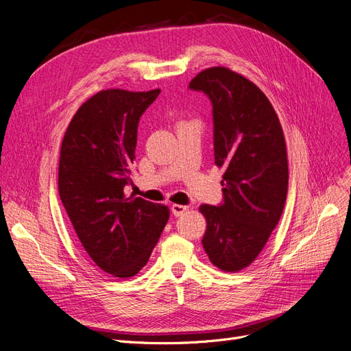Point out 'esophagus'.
<instances>
[{
	"mask_svg": "<svg viewBox=\"0 0 351 351\" xmlns=\"http://www.w3.org/2000/svg\"><path fill=\"white\" fill-rule=\"evenodd\" d=\"M171 210H172V214H173L175 217H180V215H184V213L188 210V206L180 205V204H172Z\"/></svg>",
	"mask_w": 351,
	"mask_h": 351,
	"instance_id": "obj_1",
	"label": "esophagus"
}]
</instances>
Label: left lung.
<instances>
[{"label": "left lung", "mask_w": 351, "mask_h": 351, "mask_svg": "<svg viewBox=\"0 0 351 351\" xmlns=\"http://www.w3.org/2000/svg\"><path fill=\"white\" fill-rule=\"evenodd\" d=\"M189 88L213 102L215 165L224 202L201 205L205 253L224 271L249 267L278 226L288 193V153L279 117L262 89L224 66L201 71Z\"/></svg>", "instance_id": "left-lung-1"}]
</instances>
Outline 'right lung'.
Returning <instances> with one entry per match:
<instances>
[{
  "instance_id": "obj_1",
  "label": "right lung",
  "mask_w": 351,
  "mask_h": 351,
  "mask_svg": "<svg viewBox=\"0 0 351 351\" xmlns=\"http://www.w3.org/2000/svg\"><path fill=\"white\" fill-rule=\"evenodd\" d=\"M160 89H104L77 108L64 132L59 197L82 247L114 278L146 266L169 219V206L125 195L133 184L137 125Z\"/></svg>"
}]
</instances>
